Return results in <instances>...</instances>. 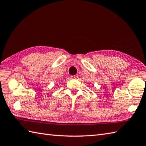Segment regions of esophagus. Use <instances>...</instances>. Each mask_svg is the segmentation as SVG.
Returning <instances> with one entry per match:
<instances>
[{"label": "esophagus", "mask_w": 146, "mask_h": 146, "mask_svg": "<svg viewBox=\"0 0 146 146\" xmlns=\"http://www.w3.org/2000/svg\"><path fill=\"white\" fill-rule=\"evenodd\" d=\"M78 78V76L77 75H74V76H71V78H73V79H76Z\"/></svg>", "instance_id": "esophagus-1"}]
</instances>
